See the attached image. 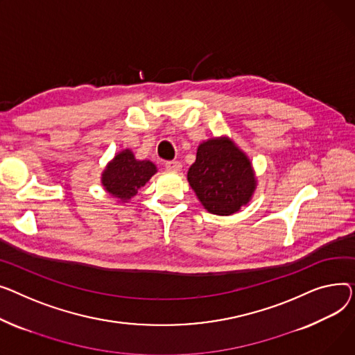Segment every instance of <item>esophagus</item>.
<instances>
[{
  "instance_id": "obj_1",
  "label": "esophagus",
  "mask_w": 355,
  "mask_h": 355,
  "mask_svg": "<svg viewBox=\"0 0 355 355\" xmlns=\"http://www.w3.org/2000/svg\"><path fill=\"white\" fill-rule=\"evenodd\" d=\"M164 168L171 172H180L182 171V163L178 160H169L164 163Z\"/></svg>"
}]
</instances>
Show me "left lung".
<instances>
[{
  "label": "left lung",
  "mask_w": 355,
  "mask_h": 355,
  "mask_svg": "<svg viewBox=\"0 0 355 355\" xmlns=\"http://www.w3.org/2000/svg\"><path fill=\"white\" fill-rule=\"evenodd\" d=\"M187 182L205 209L220 216L238 212L257 189L251 160L227 137L199 144Z\"/></svg>",
  "instance_id": "left-lung-1"
}]
</instances>
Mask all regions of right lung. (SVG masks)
Returning a JSON list of instances; mask_svg holds the SVG:
<instances>
[{
    "label": "right lung",
    "instance_id": "add662e5",
    "mask_svg": "<svg viewBox=\"0 0 355 355\" xmlns=\"http://www.w3.org/2000/svg\"><path fill=\"white\" fill-rule=\"evenodd\" d=\"M156 172L150 160H137L132 150L124 149L106 166L101 173V184L113 198L128 202Z\"/></svg>",
    "mask_w": 355,
    "mask_h": 355
}]
</instances>
